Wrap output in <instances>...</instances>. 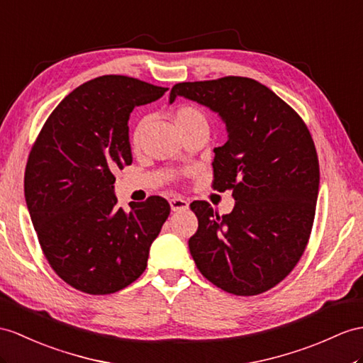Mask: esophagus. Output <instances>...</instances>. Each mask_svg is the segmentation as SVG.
I'll use <instances>...</instances> for the list:
<instances>
[{
    "label": "esophagus",
    "mask_w": 363,
    "mask_h": 363,
    "mask_svg": "<svg viewBox=\"0 0 363 363\" xmlns=\"http://www.w3.org/2000/svg\"><path fill=\"white\" fill-rule=\"evenodd\" d=\"M169 205L172 211H186L189 208V203L182 197H172L169 200Z\"/></svg>",
    "instance_id": "34e87169"
}]
</instances>
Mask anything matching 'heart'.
<instances>
[{"instance_id":"b5f03b06","label":"heart","mask_w":363,"mask_h":363,"mask_svg":"<svg viewBox=\"0 0 363 363\" xmlns=\"http://www.w3.org/2000/svg\"><path fill=\"white\" fill-rule=\"evenodd\" d=\"M174 120H175V125H177V128H179V130L191 128V126H196V125H208L206 113L194 104L179 106V108H177L175 112H174ZM146 121H147L146 117L140 118L135 123V126L132 128V132H130V146L132 147L140 146L141 135H143Z\"/></svg>"}]
</instances>
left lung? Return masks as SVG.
Wrapping results in <instances>:
<instances>
[{"mask_svg": "<svg viewBox=\"0 0 363 363\" xmlns=\"http://www.w3.org/2000/svg\"><path fill=\"white\" fill-rule=\"evenodd\" d=\"M183 95L218 112L228 141L216 149L212 188L233 191L231 214L194 201L197 233L189 251L211 284L257 296L294 269L311 235L319 158L302 117L269 87L246 77L179 83Z\"/></svg>", "mask_w": 363, "mask_h": 363, "instance_id": "left-lung-1", "label": "left lung"}]
</instances>
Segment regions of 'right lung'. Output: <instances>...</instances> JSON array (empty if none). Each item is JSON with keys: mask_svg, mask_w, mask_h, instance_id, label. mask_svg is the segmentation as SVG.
<instances>
[{"mask_svg": "<svg viewBox=\"0 0 363 363\" xmlns=\"http://www.w3.org/2000/svg\"><path fill=\"white\" fill-rule=\"evenodd\" d=\"M166 91L125 75L94 78L57 106L30 149L24 196L41 251L82 293L112 294L135 281L169 216L160 196L125 211L113 194V172L132 163V109Z\"/></svg>", "mask_w": 363, "mask_h": 363, "instance_id": "obj_1", "label": "right lung"}]
</instances>
